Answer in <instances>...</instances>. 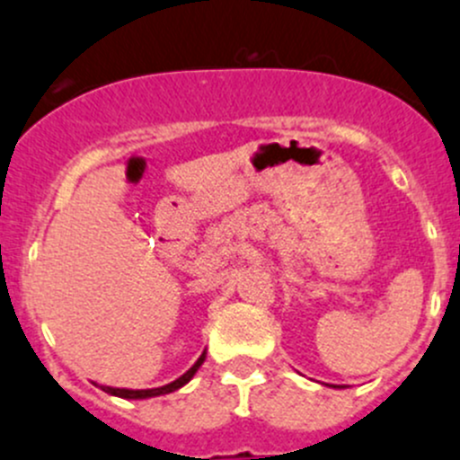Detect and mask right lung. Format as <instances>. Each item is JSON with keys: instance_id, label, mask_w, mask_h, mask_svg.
<instances>
[{"instance_id": "add662e5", "label": "right lung", "mask_w": 460, "mask_h": 460, "mask_svg": "<svg viewBox=\"0 0 460 460\" xmlns=\"http://www.w3.org/2000/svg\"><path fill=\"white\" fill-rule=\"evenodd\" d=\"M204 359H207V350H204L202 355H199L198 362L193 364V367L189 368V371L184 373L181 377H177L175 382H171V385H164V386H157V389H117V386H101L105 394L110 395H117V398H123V400H146V398H157V395H166V394H172V391L181 389L184 385H189L190 380H193V376L198 373V368L202 367Z\"/></svg>"}]
</instances>
